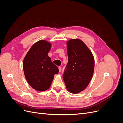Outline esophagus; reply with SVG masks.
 <instances>
[{
    "mask_svg": "<svg viewBox=\"0 0 123 123\" xmlns=\"http://www.w3.org/2000/svg\"><path fill=\"white\" fill-rule=\"evenodd\" d=\"M58 69H59V72H61L62 71V68L61 67H58Z\"/></svg>",
    "mask_w": 123,
    "mask_h": 123,
    "instance_id": "34e87169",
    "label": "esophagus"
}]
</instances>
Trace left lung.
Returning a JSON list of instances; mask_svg holds the SVG:
<instances>
[{
  "label": "left lung",
  "mask_w": 123,
  "mask_h": 123,
  "mask_svg": "<svg viewBox=\"0 0 123 123\" xmlns=\"http://www.w3.org/2000/svg\"><path fill=\"white\" fill-rule=\"evenodd\" d=\"M67 48L68 62L62 77L69 91L77 93L88 86L92 79L94 57L86 45L80 39L70 40Z\"/></svg>",
  "instance_id": "obj_1"
}]
</instances>
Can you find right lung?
<instances>
[{
	"label": "right lung",
	"mask_w": 123,
	"mask_h": 123,
	"mask_svg": "<svg viewBox=\"0 0 123 123\" xmlns=\"http://www.w3.org/2000/svg\"><path fill=\"white\" fill-rule=\"evenodd\" d=\"M51 44L44 40L34 43L29 50L23 62L25 79L35 90L45 91L50 87L55 74L59 72L48 54Z\"/></svg>",
	"instance_id": "1"
}]
</instances>
